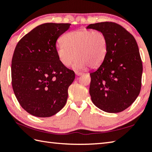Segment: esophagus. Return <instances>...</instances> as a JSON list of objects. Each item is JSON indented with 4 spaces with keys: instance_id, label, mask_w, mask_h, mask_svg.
<instances>
[{
    "instance_id": "34e87169",
    "label": "esophagus",
    "mask_w": 152,
    "mask_h": 152,
    "mask_svg": "<svg viewBox=\"0 0 152 152\" xmlns=\"http://www.w3.org/2000/svg\"><path fill=\"white\" fill-rule=\"evenodd\" d=\"M76 76H80V75H82V72H79V71H76Z\"/></svg>"
}]
</instances>
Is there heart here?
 <instances>
[{"instance_id": "obj_1", "label": "heart", "mask_w": 152, "mask_h": 152, "mask_svg": "<svg viewBox=\"0 0 152 152\" xmlns=\"http://www.w3.org/2000/svg\"><path fill=\"white\" fill-rule=\"evenodd\" d=\"M56 47L59 61L64 66L73 65L75 69L89 66L96 68L101 65L108 51L107 38L101 31L78 29L64 34Z\"/></svg>"}]
</instances>
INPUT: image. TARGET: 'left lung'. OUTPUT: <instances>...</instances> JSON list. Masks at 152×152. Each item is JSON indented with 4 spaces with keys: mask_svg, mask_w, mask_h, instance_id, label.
Instances as JSON below:
<instances>
[{
    "mask_svg": "<svg viewBox=\"0 0 152 152\" xmlns=\"http://www.w3.org/2000/svg\"><path fill=\"white\" fill-rule=\"evenodd\" d=\"M86 29L101 31L108 41L104 61L90 74L92 101L104 112H121L132 104L140 92L143 66L137 43L131 33L115 23H97Z\"/></svg>",
    "mask_w": 152,
    "mask_h": 152,
    "instance_id": "8db88e82",
    "label": "left lung"
}]
</instances>
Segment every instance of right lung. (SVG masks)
I'll list each match as a JSON object with an SVG mask.
<instances>
[{
    "label": "right lung",
    "mask_w": 152,
    "mask_h": 152,
    "mask_svg": "<svg viewBox=\"0 0 152 152\" xmlns=\"http://www.w3.org/2000/svg\"><path fill=\"white\" fill-rule=\"evenodd\" d=\"M69 23L39 25L18 42L11 61L12 86L18 102L38 117L56 115L65 106L68 87L75 78L56 53V41Z\"/></svg>",
    "instance_id": "1"
}]
</instances>
